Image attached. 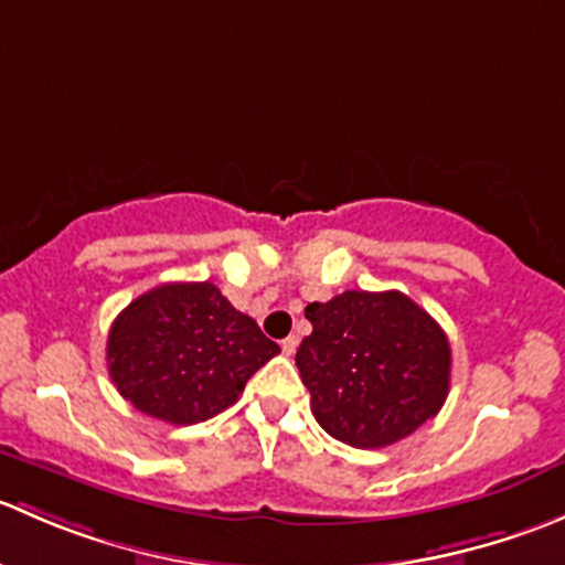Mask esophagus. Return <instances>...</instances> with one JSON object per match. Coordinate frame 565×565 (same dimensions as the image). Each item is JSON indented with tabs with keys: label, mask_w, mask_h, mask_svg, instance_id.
<instances>
[{
	"label": "esophagus",
	"mask_w": 565,
	"mask_h": 565,
	"mask_svg": "<svg viewBox=\"0 0 565 565\" xmlns=\"http://www.w3.org/2000/svg\"><path fill=\"white\" fill-rule=\"evenodd\" d=\"M281 350L284 355H295V350H298V335H287V339L281 341Z\"/></svg>",
	"instance_id": "1"
}]
</instances>
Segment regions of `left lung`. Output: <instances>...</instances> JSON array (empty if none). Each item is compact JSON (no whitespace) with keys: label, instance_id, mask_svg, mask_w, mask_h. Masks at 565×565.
Returning a JSON list of instances; mask_svg holds the SVG:
<instances>
[{"label":"left lung","instance_id":"1","mask_svg":"<svg viewBox=\"0 0 565 565\" xmlns=\"http://www.w3.org/2000/svg\"><path fill=\"white\" fill-rule=\"evenodd\" d=\"M311 335L295 363L317 424L352 448H385L440 413L451 344L415 300L396 292L335 295L306 306Z\"/></svg>","mask_w":565,"mask_h":565}]
</instances>
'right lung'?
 Instances as JSON below:
<instances>
[{
    "mask_svg": "<svg viewBox=\"0 0 565 565\" xmlns=\"http://www.w3.org/2000/svg\"><path fill=\"white\" fill-rule=\"evenodd\" d=\"M248 315L210 281L161 284L111 322L106 363L117 391L158 420L199 424L232 407L278 355Z\"/></svg>",
    "mask_w": 565,
    "mask_h": 565,
    "instance_id": "1",
    "label": "right lung"
}]
</instances>
